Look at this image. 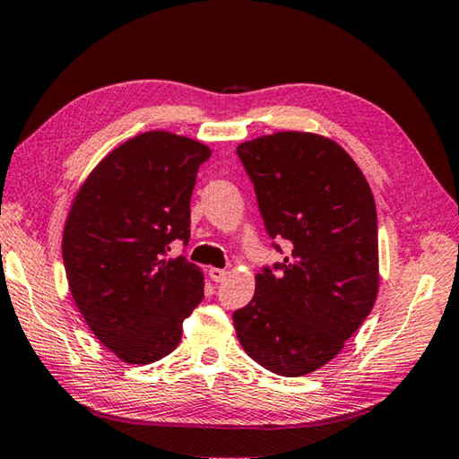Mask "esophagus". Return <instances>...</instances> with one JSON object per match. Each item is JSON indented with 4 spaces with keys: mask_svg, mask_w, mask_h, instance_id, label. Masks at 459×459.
Segmentation results:
<instances>
[{
    "mask_svg": "<svg viewBox=\"0 0 459 459\" xmlns=\"http://www.w3.org/2000/svg\"><path fill=\"white\" fill-rule=\"evenodd\" d=\"M208 274H211V279L214 282H221V281H224V277H227V271H224V269H214V266H212V269L208 271Z\"/></svg>",
    "mask_w": 459,
    "mask_h": 459,
    "instance_id": "1",
    "label": "esophagus"
}]
</instances>
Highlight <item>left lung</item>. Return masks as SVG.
I'll list each match as a JSON object with an SVG mask.
<instances>
[{"mask_svg": "<svg viewBox=\"0 0 459 459\" xmlns=\"http://www.w3.org/2000/svg\"><path fill=\"white\" fill-rule=\"evenodd\" d=\"M237 154L266 235L285 240L287 256L263 266L255 297L232 321L258 365L299 377L329 363L373 309L375 201L359 166L329 138L277 132L238 144Z\"/></svg>", "mask_w": 459, "mask_h": 459, "instance_id": "obj_1", "label": "left lung"}]
</instances>
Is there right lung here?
I'll list each match as a JSON object with an SVG mask.
<instances>
[{
    "label": "right lung",
    "instance_id": "right-lung-1",
    "mask_svg": "<svg viewBox=\"0 0 459 459\" xmlns=\"http://www.w3.org/2000/svg\"><path fill=\"white\" fill-rule=\"evenodd\" d=\"M211 148L154 130L112 150L78 190L62 255L74 301L91 333L126 363L172 353L182 321L204 297V277L186 256L190 196Z\"/></svg>",
    "mask_w": 459,
    "mask_h": 459
}]
</instances>
